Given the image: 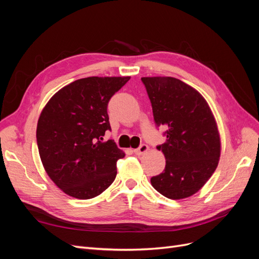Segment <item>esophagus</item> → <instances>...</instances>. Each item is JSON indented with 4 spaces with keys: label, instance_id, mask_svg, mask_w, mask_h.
I'll return each mask as SVG.
<instances>
[{
    "label": "esophagus",
    "instance_id": "obj_1",
    "mask_svg": "<svg viewBox=\"0 0 259 259\" xmlns=\"http://www.w3.org/2000/svg\"><path fill=\"white\" fill-rule=\"evenodd\" d=\"M148 149H149L148 146L145 145V144H143V145L139 146V148L135 149L134 153H135L136 155H143V154H145V153L148 151Z\"/></svg>",
    "mask_w": 259,
    "mask_h": 259
}]
</instances>
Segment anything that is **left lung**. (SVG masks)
<instances>
[{"label": "left lung", "instance_id": "obj_1", "mask_svg": "<svg viewBox=\"0 0 259 259\" xmlns=\"http://www.w3.org/2000/svg\"><path fill=\"white\" fill-rule=\"evenodd\" d=\"M156 126L166 127V142L156 148L165 168L151 178L164 197L179 200L198 192L215 171L221 138L206 100L190 85L170 76L142 77Z\"/></svg>", "mask_w": 259, "mask_h": 259}]
</instances>
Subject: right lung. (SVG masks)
<instances>
[{
  "label": "right lung",
  "mask_w": 259,
  "mask_h": 259,
  "mask_svg": "<svg viewBox=\"0 0 259 259\" xmlns=\"http://www.w3.org/2000/svg\"><path fill=\"white\" fill-rule=\"evenodd\" d=\"M130 76H90L59 90L41 112L36 127L38 153L46 173L66 194L95 198L116 176L124 152L112 139L108 103Z\"/></svg>",
  "instance_id": "add662e5"
}]
</instances>
